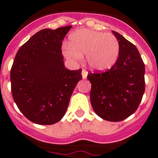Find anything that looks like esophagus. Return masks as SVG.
Masks as SVG:
<instances>
[{
  "mask_svg": "<svg viewBox=\"0 0 158 158\" xmlns=\"http://www.w3.org/2000/svg\"><path fill=\"white\" fill-rule=\"evenodd\" d=\"M81 75H82V78H83V79H85V78L87 77L88 73L86 72L85 69H83V70H82V72H81Z\"/></svg>",
  "mask_w": 158,
  "mask_h": 158,
  "instance_id": "1",
  "label": "esophagus"
}]
</instances>
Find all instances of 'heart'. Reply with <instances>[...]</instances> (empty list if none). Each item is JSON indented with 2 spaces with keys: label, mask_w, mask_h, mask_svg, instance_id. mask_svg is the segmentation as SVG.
I'll return each mask as SVG.
<instances>
[{
  "label": "heart",
  "mask_w": 158,
  "mask_h": 158,
  "mask_svg": "<svg viewBox=\"0 0 158 158\" xmlns=\"http://www.w3.org/2000/svg\"><path fill=\"white\" fill-rule=\"evenodd\" d=\"M62 53L72 62H80L85 54L88 66L95 71H104L115 65L119 54V43L111 33L80 29L69 36V44L62 45Z\"/></svg>",
  "instance_id": "b5f03b06"
}]
</instances>
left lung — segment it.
Returning <instances> with one entry per match:
<instances>
[{
  "label": "left lung",
  "instance_id": "obj_1",
  "mask_svg": "<svg viewBox=\"0 0 158 158\" xmlns=\"http://www.w3.org/2000/svg\"><path fill=\"white\" fill-rule=\"evenodd\" d=\"M119 43L115 65L104 73H89L90 101L104 120L122 121L137 110L145 92V65L134 44L112 31Z\"/></svg>",
  "mask_w": 158,
  "mask_h": 158
}]
</instances>
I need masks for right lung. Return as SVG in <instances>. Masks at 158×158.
Here are the masks:
<instances>
[{
  "label": "right lung",
  "instance_id": "1",
  "mask_svg": "<svg viewBox=\"0 0 158 158\" xmlns=\"http://www.w3.org/2000/svg\"><path fill=\"white\" fill-rule=\"evenodd\" d=\"M72 26L43 29L20 47L10 73L12 97L27 119L40 125L60 121L66 112L81 69L64 65L62 40Z\"/></svg>",
  "mask_w": 158,
  "mask_h": 158
}]
</instances>
